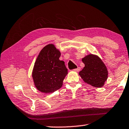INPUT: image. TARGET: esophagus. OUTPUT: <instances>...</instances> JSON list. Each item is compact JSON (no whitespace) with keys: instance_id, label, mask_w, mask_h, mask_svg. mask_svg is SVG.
<instances>
[{"instance_id":"obj_1","label":"esophagus","mask_w":129,"mask_h":129,"mask_svg":"<svg viewBox=\"0 0 129 129\" xmlns=\"http://www.w3.org/2000/svg\"><path fill=\"white\" fill-rule=\"evenodd\" d=\"M80 70H81V69H80V67H78V68H77V69H74L73 70L74 71H75V72H78V71H80Z\"/></svg>"}]
</instances>
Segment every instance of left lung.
<instances>
[{"label":"left lung","mask_w":129,"mask_h":129,"mask_svg":"<svg viewBox=\"0 0 129 129\" xmlns=\"http://www.w3.org/2000/svg\"><path fill=\"white\" fill-rule=\"evenodd\" d=\"M82 60L84 64L83 69L79 73L82 79L93 87H102L108 78V71L102 59L96 55L89 54Z\"/></svg>","instance_id":"1"}]
</instances>
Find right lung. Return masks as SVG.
<instances>
[{
  "instance_id": "1",
  "label": "right lung",
  "mask_w": 129,
  "mask_h": 129,
  "mask_svg": "<svg viewBox=\"0 0 129 129\" xmlns=\"http://www.w3.org/2000/svg\"><path fill=\"white\" fill-rule=\"evenodd\" d=\"M61 53L53 44L40 51L34 66L32 77L36 88L43 93L59 89L68 73L64 62L59 59Z\"/></svg>"
}]
</instances>
